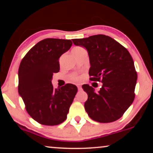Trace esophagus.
<instances>
[{"mask_svg":"<svg viewBox=\"0 0 153 153\" xmlns=\"http://www.w3.org/2000/svg\"><path fill=\"white\" fill-rule=\"evenodd\" d=\"M77 88H78V90H82V86H79V85H78V86H77Z\"/></svg>","mask_w":153,"mask_h":153,"instance_id":"1","label":"esophagus"}]
</instances>
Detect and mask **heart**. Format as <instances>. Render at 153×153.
Wrapping results in <instances>:
<instances>
[{
  "label": "heart",
  "instance_id": "b5f03b06",
  "mask_svg": "<svg viewBox=\"0 0 153 153\" xmlns=\"http://www.w3.org/2000/svg\"><path fill=\"white\" fill-rule=\"evenodd\" d=\"M83 51H86V50H85L84 48L81 47V46H76V47H74L71 51L72 54L79 53H81V52H83ZM71 78V79H73L74 81H79V80L80 79V77L76 74L72 75Z\"/></svg>",
  "mask_w": 153,
  "mask_h": 153
}]
</instances>
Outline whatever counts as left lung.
<instances>
[{
    "mask_svg": "<svg viewBox=\"0 0 153 153\" xmlns=\"http://www.w3.org/2000/svg\"><path fill=\"white\" fill-rule=\"evenodd\" d=\"M72 41L88 51L90 79L102 83L98 92L88 84L82 86L88 94L84 103L88 115L100 123L119 120L135 97L137 73L130 54L117 41L102 34Z\"/></svg>",
    "mask_w": 153,
    "mask_h": 153,
    "instance_id": "obj_1",
    "label": "left lung"
}]
</instances>
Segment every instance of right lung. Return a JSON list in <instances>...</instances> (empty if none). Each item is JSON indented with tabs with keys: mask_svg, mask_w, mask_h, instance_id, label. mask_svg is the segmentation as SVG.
I'll list each match as a JSON object with an SVG mask.
<instances>
[{
	"mask_svg": "<svg viewBox=\"0 0 153 153\" xmlns=\"http://www.w3.org/2000/svg\"><path fill=\"white\" fill-rule=\"evenodd\" d=\"M71 45L70 40L46 38L33 46L20 63L19 94L29 115L42 125L63 123L77 92L74 84L59 88L52 84L53 74L60 69L59 58Z\"/></svg>",
	"mask_w": 153,
	"mask_h": 153,
	"instance_id": "right-lung-1",
	"label": "right lung"
}]
</instances>
